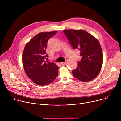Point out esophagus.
I'll list each match as a JSON object with an SVG mask.
<instances>
[{"instance_id": "34e87169", "label": "esophagus", "mask_w": 121, "mask_h": 121, "mask_svg": "<svg viewBox=\"0 0 121 121\" xmlns=\"http://www.w3.org/2000/svg\"><path fill=\"white\" fill-rule=\"evenodd\" d=\"M66 64V62H62V63H61V65H62V66H64Z\"/></svg>"}]
</instances>
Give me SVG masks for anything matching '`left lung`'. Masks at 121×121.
<instances>
[{
  "mask_svg": "<svg viewBox=\"0 0 121 121\" xmlns=\"http://www.w3.org/2000/svg\"><path fill=\"white\" fill-rule=\"evenodd\" d=\"M73 49L80 52L81 58L72 71L73 77L81 81H89L99 74L102 67L103 52L98 40L83 30H63Z\"/></svg>",
  "mask_w": 121,
  "mask_h": 121,
  "instance_id": "obj_1",
  "label": "left lung"
}]
</instances>
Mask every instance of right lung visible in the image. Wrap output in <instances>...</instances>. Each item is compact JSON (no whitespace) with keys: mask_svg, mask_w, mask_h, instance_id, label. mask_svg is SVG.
Returning a JSON list of instances; mask_svg holds the SVG:
<instances>
[{"mask_svg":"<svg viewBox=\"0 0 121 121\" xmlns=\"http://www.w3.org/2000/svg\"><path fill=\"white\" fill-rule=\"evenodd\" d=\"M57 31L36 35L25 46L22 56L24 69L28 77L39 85L52 82L58 74V67L53 62H47L46 50L48 40Z\"/></svg>","mask_w":121,"mask_h":121,"instance_id":"add662e5","label":"right lung"}]
</instances>
